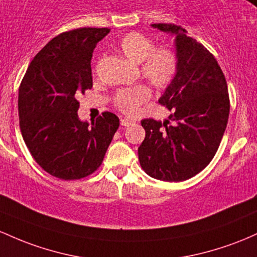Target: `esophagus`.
I'll return each mask as SVG.
<instances>
[{
	"label": "esophagus",
	"mask_w": 257,
	"mask_h": 257,
	"mask_svg": "<svg viewBox=\"0 0 257 257\" xmlns=\"http://www.w3.org/2000/svg\"><path fill=\"white\" fill-rule=\"evenodd\" d=\"M120 123H121V126H125V127H126V126L132 125V123H134V121L130 120V119H121Z\"/></svg>",
	"instance_id": "34e87169"
}]
</instances>
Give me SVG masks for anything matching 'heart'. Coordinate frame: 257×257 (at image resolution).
<instances>
[{"mask_svg":"<svg viewBox=\"0 0 257 257\" xmlns=\"http://www.w3.org/2000/svg\"><path fill=\"white\" fill-rule=\"evenodd\" d=\"M119 50L132 63L141 64V74L154 87L165 88L174 79L177 70V56L172 48H155L152 39L140 33H131L120 40ZM149 97V88L137 85L120 90L115 94L114 103L119 110L134 114Z\"/></svg>","mask_w":257,"mask_h":257,"instance_id":"b5f03b06","label":"heart"}]
</instances>
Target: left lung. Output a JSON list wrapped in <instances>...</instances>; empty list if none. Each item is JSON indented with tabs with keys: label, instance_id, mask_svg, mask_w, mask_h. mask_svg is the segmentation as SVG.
<instances>
[{
	"label": "left lung",
	"instance_id": "obj_1",
	"mask_svg": "<svg viewBox=\"0 0 257 257\" xmlns=\"http://www.w3.org/2000/svg\"><path fill=\"white\" fill-rule=\"evenodd\" d=\"M152 27L175 37L177 70L159 98L172 111L169 120L141 121L146 137L138 159L151 177L181 182L199 174L215 157L228 121V88L215 57L183 28Z\"/></svg>",
	"mask_w": 257,
	"mask_h": 257
}]
</instances>
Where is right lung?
<instances>
[{"instance_id": "add662e5", "label": "right lung", "mask_w": 257, "mask_h": 257, "mask_svg": "<svg viewBox=\"0 0 257 257\" xmlns=\"http://www.w3.org/2000/svg\"><path fill=\"white\" fill-rule=\"evenodd\" d=\"M109 31L80 28L56 36L36 54L20 83L22 136L36 163L60 180L96 171L120 125L109 111L91 122L77 115V96L92 87V53Z\"/></svg>"}]
</instances>
